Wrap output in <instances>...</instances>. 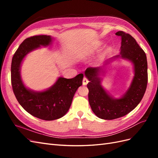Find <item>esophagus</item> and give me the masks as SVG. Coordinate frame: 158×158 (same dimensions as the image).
Returning a JSON list of instances; mask_svg holds the SVG:
<instances>
[{"mask_svg":"<svg viewBox=\"0 0 158 158\" xmlns=\"http://www.w3.org/2000/svg\"><path fill=\"white\" fill-rule=\"evenodd\" d=\"M88 79H87L86 78H83V81H82V84H83V85H87V84H88Z\"/></svg>","mask_w":158,"mask_h":158,"instance_id":"1","label":"esophagus"}]
</instances>
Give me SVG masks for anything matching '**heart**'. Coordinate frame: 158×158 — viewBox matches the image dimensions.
I'll list each match as a JSON object with an SVG mask.
<instances>
[{"mask_svg":"<svg viewBox=\"0 0 158 158\" xmlns=\"http://www.w3.org/2000/svg\"><path fill=\"white\" fill-rule=\"evenodd\" d=\"M107 51H108V52H109V51H110V49H107Z\"/></svg>","mask_w":158,"mask_h":158,"instance_id":"1","label":"heart"}]
</instances>
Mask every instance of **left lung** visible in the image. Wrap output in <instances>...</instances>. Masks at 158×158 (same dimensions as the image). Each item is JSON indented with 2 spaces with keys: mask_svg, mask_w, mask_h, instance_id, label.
<instances>
[{
  "mask_svg": "<svg viewBox=\"0 0 158 158\" xmlns=\"http://www.w3.org/2000/svg\"><path fill=\"white\" fill-rule=\"evenodd\" d=\"M115 35L121 37L120 55L106 61L102 67L88 68L85 75L89 80L88 100L93 112L100 118L112 120L127 114L135 109L144 96L148 83V64L145 52L130 34L119 31ZM121 58L132 61L135 76L130 87L123 96L114 99L109 96L101 85L104 66L113 58Z\"/></svg>",
  "mask_w": 158,
  "mask_h": 158,
  "instance_id": "8db88e82",
  "label": "left lung"
}]
</instances>
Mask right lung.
<instances>
[{
  "label": "right lung",
  "mask_w": 158,
  "mask_h": 158,
  "mask_svg": "<svg viewBox=\"0 0 158 158\" xmlns=\"http://www.w3.org/2000/svg\"><path fill=\"white\" fill-rule=\"evenodd\" d=\"M50 35H35L23 41L14 53L11 64V82L14 95L20 106L33 117L52 121L63 117L68 112L74 94L82 85L84 75L73 78L59 77L52 86L44 92H34L23 84L20 76L21 63L27 53L40 46L52 43Z\"/></svg>",
  "instance_id": "right-lung-1"
}]
</instances>
